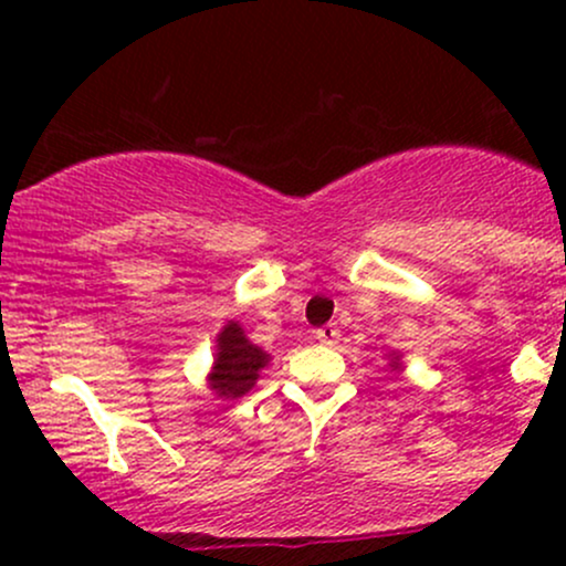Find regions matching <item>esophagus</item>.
Instances as JSON below:
<instances>
[{"instance_id": "34e87169", "label": "esophagus", "mask_w": 566, "mask_h": 566, "mask_svg": "<svg viewBox=\"0 0 566 566\" xmlns=\"http://www.w3.org/2000/svg\"><path fill=\"white\" fill-rule=\"evenodd\" d=\"M316 340L324 343V346H335L337 340H340V329L335 327V324H324V327L316 329Z\"/></svg>"}]
</instances>
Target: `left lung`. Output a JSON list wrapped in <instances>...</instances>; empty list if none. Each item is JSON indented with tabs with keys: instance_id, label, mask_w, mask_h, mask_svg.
I'll return each mask as SVG.
<instances>
[{
	"instance_id": "obj_1",
	"label": "left lung",
	"mask_w": 566,
	"mask_h": 566,
	"mask_svg": "<svg viewBox=\"0 0 566 566\" xmlns=\"http://www.w3.org/2000/svg\"><path fill=\"white\" fill-rule=\"evenodd\" d=\"M391 367H394V369H399V367H401V365H399V356H394V359H391Z\"/></svg>"
}]
</instances>
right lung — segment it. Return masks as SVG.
I'll list each match as a JSON object with an SVG mask.
<instances>
[{
    "mask_svg": "<svg viewBox=\"0 0 566 566\" xmlns=\"http://www.w3.org/2000/svg\"><path fill=\"white\" fill-rule=\"evenodd\" d=\"M216 343V365H212L210 373V388L220 399H239V396L252 391L271 356L261 346L247 340L244 329L237 322L226 324Z\"/></svg>",
    "mask_w": 566,
    "mask_h": 566,
    "instance_id": "1",
    "label": "right lung"
}]
</instances>
